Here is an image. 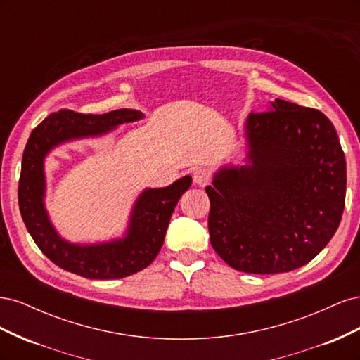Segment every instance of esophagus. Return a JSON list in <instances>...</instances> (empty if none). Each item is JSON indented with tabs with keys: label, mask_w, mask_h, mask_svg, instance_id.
Instances as JSON below:
<instances>
[{
	"label": "esophagus",
	"mask_w": 360,
	"mask_h": 360,
	"mask_svg": "<svg viewBox=\"0 0 360 360\" xmlns=\"http://www.w3.org/2000/svg\"><path fill=\"white\" fill-rule=\"evenodd\" d=\"M192 179H193V184H197V186L204 188V186H207V184L210 183V174L207 172L205 169H197V171L193 172Z\"/></svg>",
	"instance_id": "esophagus-1"
}]
</instances>
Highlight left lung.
Instances as JSON below:
<instances>
[{
	"label": "left lung",
	"instance_id": "left-lung-1",
	"mask_svg": "<svg viewBox=\"0 0 360 360\" xmlns=\"http://www.w3.org/2000/svg\"><path fill=\"white\" fill-rule=\"evenodd\" d=\"M248 165L214 174L210 243L225 263L255 275L308 264L338 230L345 205V156L330 120L287 101L250 112Z\"/></svg>",
	"mask_w": 360,
	"mask_h": 360
}]
</instances>
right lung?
<instances>
[{
	"label": "right lung",
	"instance_id": "1",
	"mask_svg": "<svg viewBox=\"0 0 360 360\" xmlns=\"http://www.w3.org/2000/svg\"><path fill=\"white\" fill-rule=\"evenodd\" d=\"M139 118L143 114L135 110H117L101 115L60 110L31 132L18 188L19 210L32 240L58 267L89 279H120L146 269L158 257L174 207L192 183L189 176L167 188L146 189L134 205L126 237L108 243L66 242L53 230L43 204V160L53 147L70 139L106 134L118 124Z\"/></svg>",
	"mask_w": 360,
	"mask_h": 360
}]
</instances>
